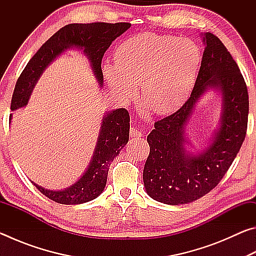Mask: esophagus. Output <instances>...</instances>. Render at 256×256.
<instances>
[{"label": "esophagus", "instance_id": "1", "mask_svg": "<svg viewBox=\"0 0 256 256\" xmlns=\"http://www.w3.org/2000/svg\"><path fill=\"white\" fill-rule=\"evenodd\" d=\"M130 136H131L132 138H140V136H144V134H142V132L141 131H138V128H131V130H130Z\"/></svg>", "mask_w": 256, "mask_h": 256}]
</instances>
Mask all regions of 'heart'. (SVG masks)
<instances>
[{"label":"heart","mask_w":256,"mask_h":256,"mask_svg":"<svg viewBox=\"0 0 256 256\" xmlns=\"http://www.w3.org/2000/svg\"><path fill=\"white\" fill-rule=\"evenodd\" d=\"M201 58L200 47L188 38L142 32L118 45L116 66L106 63L104 76L125 100L136 97V84H141L146 107L167 115L188 99Z\"/></svg>","instance_id":"b5f03b06"}]
</instances>
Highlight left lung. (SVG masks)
I'll return each mask as SVG.
<instances>
[{"instance_id":"1","label":"left lung","mask_w":256,"mask_h":256,"mask_svg":"<svg viewBox=\"0 0 256 256\" xmlns=\"http://www.w3.org/2000/svg\"><path fill=\"white\" fill-rule=\"evenodd\" d=\"M201 68L190 98L178 110L154 123L146 138L150 154L144 170L149 196L166 204H185L214 190L232 166L245 140L248 122V92L237 63L216 34L203 37ZM208 88L222 90V126L212 144L198 156L182 146L184 128L192 106Z\"/></svg>"}]
</instances>
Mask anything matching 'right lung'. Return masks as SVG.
Returning a JSON list of instances; mask_svg holds the SVG:
<instances>
[{"instance_id":"right-lung-1","label":"right lung","mask_w":256,"mask_h":256,"mask_svg":"<svg viewBox=\"0 0 256 256\" xmlns=\"http://www.w3.org/2000/svg\"><path fill=\"white\" fill-rule=\"evenodd\" d=\"M128 22L70 24L46 40L16 80L11 99V110L26 106L34 84L45 68L64 50L78 47L88 56L99 84H102V60L112 42L130 28ZM11 120V116H10ZM130 115L125 108L108 112L102 120L100 136L92 162L84 175L74 185L64 190H48L32 184L50 200L60 204H80L96 198L105 188L108 170L120 149L128 144Z\"/></svg>"}]
</instances>
